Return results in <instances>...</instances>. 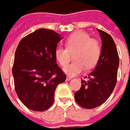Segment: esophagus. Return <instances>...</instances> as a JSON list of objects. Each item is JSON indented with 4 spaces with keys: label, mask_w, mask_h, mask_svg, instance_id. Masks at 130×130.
I'll list each match as a JSON object with an SVG mask.
<instances>
[{
    "label": "esophagus",
    "mask_w": 130,
    "mask_h": 130,
    "mask_svg": "<svg viewBox=\"0 0 130 130\" xmlns=\"http://www.w3.org/2000/svg\"><path fill=\"white\" fill-rule=\"evenodd\" d=\"M71 79H72V78H70V77H67V78H66V80H67V81H69V80H71Z\"/></svg>",
    "instance_id": "esophagus-1"
}]
</instances>
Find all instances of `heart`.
Instances as JSON below:
<instances>
[{
	"label": "heart",
	"mask_w": 130,
	"mask_h": 130,
	"mask_svg": "<svg viewBox=\"0 0 130 130\" xmlns=\"http://www.w3.org/2000/svg\"><path fill=\"white\" fill-rule=\"evenodd\" d=\"M64 48L59 46L55 49L56 59L61 67L69 62L70 53L74 52V61L63 68V72L69 76H75L83 72L85 67L87 69L94 67L99 61L101 47L98 40L90 38V35L82 31L71 34L66 41Z\"/></svg>",
	"instance_id": "heart-1"
}]
</instances>
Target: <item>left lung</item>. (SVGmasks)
I'll return each mask as SVG.
<instances>
[{"mask_svg":"<svg viewBox=\"0 0 130 130\" xmlns=\"http://www.w3.org/2000/svg\"><path fill=\"white\" fill-rule=\"evenodd\" d=\"M102 39V51L95 69L82 80L80 89L74 94L77 104L85 108L103 104L111 96L117 83L119 57L116 46L109 34L97 29Z\"/></svg>","mask_w":130,"mask_h":130,"instance_id":"1","label":"left lung"}]
</instances>
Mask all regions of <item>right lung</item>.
Returning <instances> with one entry per match:
<instances>
[{"mask_svg": "<svg viewBox=\"0 0 130 130\" xmlns=\"http://www.w3.org/2000/svg\"><path fill=\"white\" fill-rule=\"evenodd\" d=\"M62 38L52 30L40 28L22 38L17 46L12 68L15 91L32 111L48 109L57 85L66 80L55 55Z\"/></svg>", "mask_w": 130, "mask_h": 130, "instance_id": "obj_1", "label": "right lung"}]
</instances>
